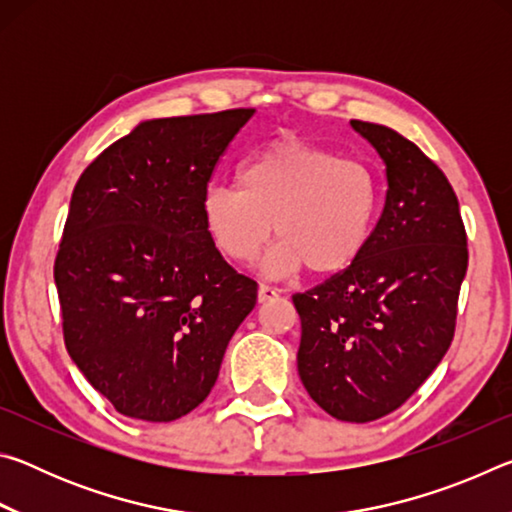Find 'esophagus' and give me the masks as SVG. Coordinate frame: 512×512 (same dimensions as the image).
I'll list each match as a JSON object with an SVG mask.
<instances>
[{
	"instance_id": "34e87169",
	"label": "esophagus",
	"mask_w": 512,
	"mask_h": 512,
	"mask_svg": "<svg viewBox=\"0 0 512 512\" xmlns=\"http://www.w3.org/2000/svg\"><path fill=\"white\" fill-rule=\"evenodd\" d=\"M275 296H277V289L268 287V284H259V289H257V300L259 302H268V300H273Z\"/></svg>"
}]
</instances>
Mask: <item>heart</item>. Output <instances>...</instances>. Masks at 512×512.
<instances>
[{"label": "heart", "mask_w": 512, "mask_h": 512, "mask_svg": "<svg viewBox=\"0 0 512 512\" xmlns=\"http://www.w3.org/2000/svg\"><path fill=\"white\" fill-rule=\"evenodd\" d=\"M379 212V183L370 167L323 146L280 140L241 164L237 187L214 185L201 203L214 248L248 264L271 237L262 259L268 277L309 266L316 275L348 268L366 250Z\"/></svg>", "instance_id": "heart-1"}]
</instances>
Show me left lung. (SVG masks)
Returning <instances> with one entry per match:
<instances>
[{"label": "left lung", "instance_id": "8db88e82", "mask_svg": "<svg viewBox=\"0 0 512 512\" xmlns=\"http://www.w3.org/2000/svg\"><path fill=\"white\" fill-rule=\"evenodd\" d=\"M386 167L384 212L359 259L296 293L298 372L320 409L372 422L418 391L454 339L467 237L445 173L397 131L350 121Z\"/></svg>", "mask_w": 512, "mask_h": 512}]
</instances>
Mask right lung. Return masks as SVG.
Segmentation results:
<instances>
[{"mask_svg": "<svg viewBox=\"0 0 512 512\" xmlns=\"http://www.w3.org/2000/svg\"><path fill=\"white\" fill-rule=\"evenodd\" d=\"M255 110L144 119L74 187L54 266L65 345L121 415L171 422L210 395L257 284L221 257L201 203Z\"/></svg>", "mask_w": 512, "mask_h": 512, "instance_id": "add662e5", "label": "right lung"}]
</instances>
